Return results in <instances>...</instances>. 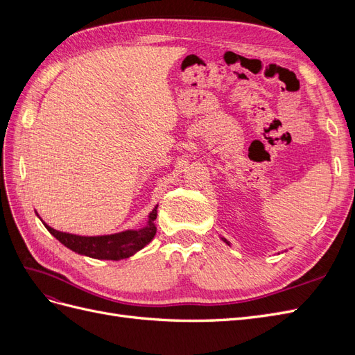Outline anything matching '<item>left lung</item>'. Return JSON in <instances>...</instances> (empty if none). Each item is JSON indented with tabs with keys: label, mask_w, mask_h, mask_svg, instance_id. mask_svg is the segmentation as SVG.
I'll list each match as a JSON object with an SVG mask.
<instances>
[{
	"label": "left lung",
	"mask_w": 355,
	"mask_h": 355,
	"mask_svg": "<svg viewBox=\"0 0 355 355\" xmlns=\"http://www.w3.org/2000/svg\"><path fill=\"white\" fill-rule=\"evenodd\" d=\"M222 240H223V243H227V244H228V245H231V244H230V241H228V240H227V239H222Z\"/></svg>",
	"instance_id": "8db88e82"
}]
</instances>
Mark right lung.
I'll list each match as a JSON object with an SVG mask.
<instances>
[{"label":"right lung","instance_id":"add662e5","mask_svg":"<svg viewBox=\"0 0 355 355\" xmlns=\"http://www.w3.org/2000/svg\"><path fill=\"white\" fill-rule=\"evenodd\" d=\"M158 213V204L148 214V219L144 227L136 230H125L121 232L108 234V235H78L71 232H62L41 219L49 232L56 237L63 245L68 247L72 252L93 257V259L103 261H121L130 257L139 250H142L146 244L153 241L157 234L155 219Z\"/></svg>","mask_w":355,"mask_h":355}]
</instances>
